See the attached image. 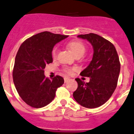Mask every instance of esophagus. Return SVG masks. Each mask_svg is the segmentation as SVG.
Masks as SVG:
<instances>
[{"mask_svg":"<svg viewBox=\"0 0 134 134\" xmlns=\"http://www.w3.org/2000/svg\"><path fill=\"white\" fill-rule=\"evenodd\" d=\"M69 80H70L69 77H65V78H64V82H67L69 81Z\"/></svg>","mask_w":134,"mask_h":134,"instance_id":"obj_1","label":"esophagus"}]
</instances>
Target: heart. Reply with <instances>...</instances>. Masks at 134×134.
Returning <instances> with one entry per match:
<instances>
[{"label": "heart", "mask_w": 134, "mask_h": 134, "mask_svg": "<svg viewBox=\"0 0 134 134\" xmlns=\"http://www.w3.org/2000/svg\"><path fill=\"white\" fill-rule=\"evenodd\" d=\"M68 47L70 49L71 52L75 54V56L77 55H83L85 52L86 48L85 44L83 42H82L81 41H79V40H73L71 41L68 43ZM57 48L53 49L52 52V56L53 58H55L57 57ZM74 68L72 69H67L66 70V72L70 74L72 73V70H74Z\"/></svg>", "instance_id": "heart-1"}]
</instances>
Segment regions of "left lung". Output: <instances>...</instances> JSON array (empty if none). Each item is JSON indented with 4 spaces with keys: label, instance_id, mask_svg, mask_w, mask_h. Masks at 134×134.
<instances>
[{
    "label": "left lung",
    "instance_id": "left-lung-1",
    "mask_svg": "<svg viewBox=\"0 0 134 134\" xmlns=\"http://www.w3.org/2000/svg\"><path fill=\"white\" fill-rule=\"evenodd\" d=\"M92 45L93 57L80 75L89 77L85 83L79 78L77 89L73 92V98L79 104L87 108H95L108 100L116 89L120 72V63L113 44L97 34L79 35Z\"/></svg>",
    "mask_w": 134,
    "mask_h": 134
}]
</instances>
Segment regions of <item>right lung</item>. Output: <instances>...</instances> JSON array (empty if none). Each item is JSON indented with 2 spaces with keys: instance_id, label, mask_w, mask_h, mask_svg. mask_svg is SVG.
<instances>
[{
  "instance_id": "obj_1",
  "label": "right lung",
  "mask_w": 134,
  "mask_h": 134,
  "mask_svg": "<svg viewBox=\"0 0 134 134\" xmlns=\"http://www.w3.org/2000/svg\"><path fill=\"white\" fill-rule=\"evenodd\" d=\"M68 37L44 31L25 40L14 61L13 81L19 95L26 104L36 108L48 105L55 97L64 80L57 75L52 80L44 76L47 64L52 63L53 47Z\"/></svg>"
}]
</instances>
